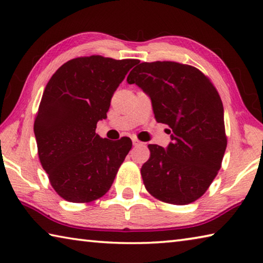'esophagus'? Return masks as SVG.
Returning <instances> with one entry per match:
<instances>
[{"instance_id":"1","label":"esophagus","mask_w":263,"mask_h":263,"mask_svg":"<svg viewBox=\"0 0 263 263\" xmlns=\"http://www.w3.org/2000/svg\"><path fill=\"white\" fill-rule=\"evenodd\" d=\"M132 142H133V145H135V146H139L141 144V141L138 140L137 138H132Z\"/></svg>"}]
</instances>
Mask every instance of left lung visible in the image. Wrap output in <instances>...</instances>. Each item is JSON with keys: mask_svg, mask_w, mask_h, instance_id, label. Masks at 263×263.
I'll list each match as a JSON object with an SVG mask.
<instances>
[{"mask_svg": "<svg viewBox=\"0 0 263 263\" xmlns=\"http://www.w3.org/2000/svg\"><path fill=\"white\" fill-rule=\"evenodd\" d=\"M126 81L149 96L157 122L173 131L166 149L148 145L140 171L145 188L164 203L195 202L215 180L228 145L217 89L201 70L175 61L141 62Z\"/></svg>", "mask_w": 263, "mask_h": 263, "instance_id": "1", "label": "left lung"}]
</instances>
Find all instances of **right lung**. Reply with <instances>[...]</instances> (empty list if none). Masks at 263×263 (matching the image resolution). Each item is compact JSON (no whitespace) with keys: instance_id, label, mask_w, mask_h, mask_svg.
Segmentation results:
<instances>
[{"instance_id":"add662e5","label":"right lung","mask_w":263,"mask_h":263,"mask_svg":"<svg viewBox=\"0 0 263 263\" xmlns=\"http://www.w3.org/2000/svg\"><path fill=\"white\" fill-rule=\"evenodd\" d=\"M139 60L80 57L58 68L46 84L33 131L44 171L57 194L89 203L110 189L132 141L103 139L96 124L106 118L111 97Z\"/></svg>"}]
</instances>
